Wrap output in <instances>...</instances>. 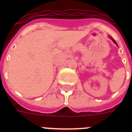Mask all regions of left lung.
I'll list each match as a JSON object with an SVG mask.
<instances>
[{"instance_id":"obj_1","label":"left lung","mask_w":132,"mask_h":132,"mask_svg":"<svg viewBox=\"0 0 132 132\" xmlns=\"http://www.w3.org/2000/svg\"><path fill=\"white\" fill-rule=\"evenodd\" d=\"M112 41H113V42H114V43H115V44H116V41L114 40V39H112Z\"/></svg>"}]
</instances>
